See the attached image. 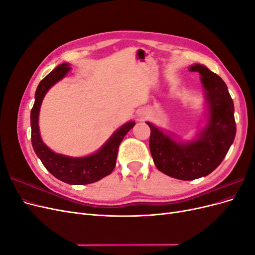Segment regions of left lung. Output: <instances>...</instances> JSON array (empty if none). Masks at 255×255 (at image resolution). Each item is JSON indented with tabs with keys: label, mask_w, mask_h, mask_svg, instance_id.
<instances>
[{
	"label": "left lung",
	"mask_w": 255,
	"mask_h": 255,
	"mask_svg": "<svg viewBox=\"0 0 255 255\" xmlns=\"http://www.w3.org/2000/svg\"><path fill=\"white\" fill-rule=\"evenodd\" d=\"M191 72H199L205 89L208 110L207 125L197 139L181 142L163 129L150 127V151L156 168L163 173L183 181L206 176L226 157L236 135L234 104L226 83L219 75L202 65H192Z\"/></svg>",
	"instance_id": "left-lung-1"
}]
</instances>
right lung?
Masks as SVG:
<instances>
[{
	"instance_id": "1",
	"label": "right lung",
	"mask_w": 255,
	"mask_h": 255,
	"mask_svg": "<svg viewBox=\"0 0 255 255\" xmlns=\"http://www.w3.org/2000/svg\"><path fill=\"white\" fill-rule=\"evenodd\" d=\"M70 70L68 64H61L51 71L39 83L35 92V103L30 111L32 127V144L37 156L43 166L56 179L71 185H85L95 183L113 172L118 155V149L123 138L135 126V121H129L119 128L96 153L85 157H70L53 152L45 145L40 137L39 112L42 100L54 84L65 78Z\"/></svg>"
}]
</instances>
